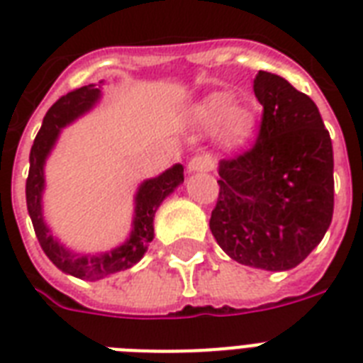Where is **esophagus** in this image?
I'll use <instances>...</instances> for the list:
<instances>
[{"label": "esophagus", "mask_w": 363, "mask_h": 363, "mask_svg": "<svg viewBox=\"0 0 363 363\" xmlns=\"http://www.w3.org/2000/svg\"><path fill=\"white\" fill-rule=\"evenodd\" d=\"M215 167V160L209 154H198L188 162V171L196 173V171H211Z\"/></svg>", "instance_id": "34e87169"}]
</instances>
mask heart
<instances>
[{
    "label": "heart",
    "instance_id": "heart-1",
    "mask_svg": "<svg viewBox=\"0 0 363 363\" xmlns=\"http://www.w3.org/2000/svg\"><path fill=\"white\" fill-rule=\"evenodd\" d=\"M233 98L226 92H215L201 99L192 109V118L203 128L218 125V139L226 147L245 141L252 130V116L241 107H232Z\"/></svg>",
    "mask_w": 363,
    "mask_h": 363
}]
</instances>
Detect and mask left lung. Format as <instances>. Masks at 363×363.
<instances>
[{"mask_svg": "<svg viewBox=\"0 0 363 363\" xmlns=\"http://www.w3.org/2000/svg\"><path fill=\"white\" fill-rule=\"evenodd\" d=\"M264 111L252 147L220 160L209 228L235 262L267 271L301 264L333 216V150L315 101L282 77L258 71Z\"/></svg>", "mask_w": 363, "mask_h": 363, "instance_id": "obj_1", "label": "left lung"}]
</instances>
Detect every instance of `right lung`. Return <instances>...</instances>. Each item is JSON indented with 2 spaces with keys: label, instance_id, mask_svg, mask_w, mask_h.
Here are the masks:
<instances>
[{
  "label": "right lung",
  "instance_id": "1",
  "mask_svg": "<svg viewBox=\"0 0 363 363\" xmlns=\"http://www.w3.org/2000/svg\"><path fill=\"white\" fill-rule=\"evenodd\" d=\"M99 98V88L94 84L75 88L56 101L48 109L43 118V125L37 133L35 141L31 145L30 152V173L26 179V203L30 213L31 224L35 230L37 241L41 245L43 252L47 254L58 269L69 273L79 279L86 281H99L105 277L118 273V271L130 269L143 258L148 242L154 238V215L165 196H169L182 181H184V167L181 164L173 165L171 169L162 173L156 179H148L139 186L135 198V218H133V230L130 239L122 247L105 252L101 256H77L65 250L58 241L50 235L48 228L43 222L41 213V192H43V164L50 152L54 141L60 133V128L75 121L77 116L86 113Z\"/></svg>",
  "mask_w": 363,
  "mask_h": 363
}]
</instances>
